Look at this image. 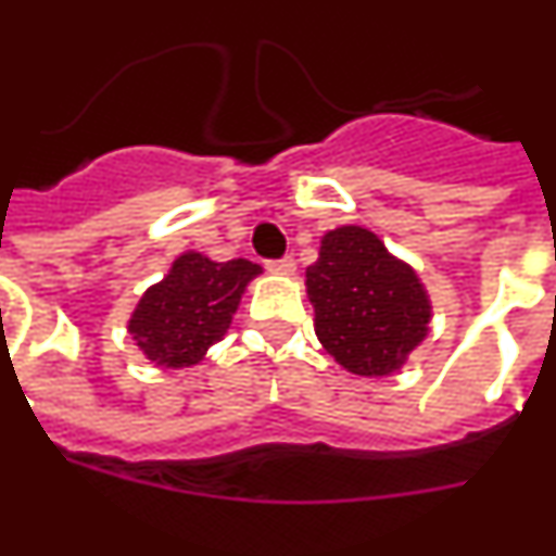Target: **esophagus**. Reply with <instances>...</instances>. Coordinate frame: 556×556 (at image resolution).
Returning <instances> with one entry per match:
<instances>
[{"mask_svg": "<svg viewBox=\"0 0 556 556\" xmlns=\"http://www.w3.org/2000/svg\"><path fill=\"white\" fill-rule=\"evenodd\" d=\"M268 271L282 274V277H290V274L295 271V261H293V257H282V261H268Z\"/></svg>", "mask_w": 556, "mask_h": 556, "instance_id": "obj_1", "label": "esophagus"}]
</instances>
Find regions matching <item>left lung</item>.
I'll return each mask as SVG.
<instances>
[{"mask_svg": "<svg viewBox=\"0 0 556 556\" xmlns=\"http://www.w3.org/2000/svg\"><path fill=\"white\" fill-rule=\"evenodd\" d=\"M320 345L354 376L383 378L401 370L428 337V290L406 261L367 227L342 225L320 238L307 268Z\"/></svg>", "mask_w": 556, "mask_h": 556, "instance_id": "left-lung-1", "label": "left lung"}]
</instances>
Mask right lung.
Instances as JSON below:
<instances>
[{"instance_id": "1", "label": "right lung", "mask_w": 556, "mask_h": 556, "mask_svg": "<svg viewBox=\"0 0 556 556\" xmlns=\"http://www.w3.org/2000/svg\"><path fill=\"white\" fill-rule=\"evenodd\" d=\"M263 268L252 261L216 263L184 252L161 282L150 285L128 320V334L155 367H191L227 334L247 285Z\"/></svg>"}]
</instances>
